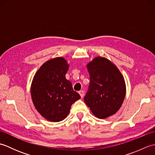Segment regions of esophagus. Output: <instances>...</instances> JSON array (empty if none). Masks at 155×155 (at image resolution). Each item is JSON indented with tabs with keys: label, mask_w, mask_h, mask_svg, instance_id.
I'll list each match as a JSON object with an SVG mask.
<instances>
[{
	"label": "esophagus",
	"mask_w": 155,
	"mask_h": 155,
	"mask_svg": "<svg viewBox=\"0 0 155 155\" xmlns=\"http://www.w3.org/2000/svg\"><path fill=\"white\" fill-rule=\"evenodd\" d=\"M78 93H79V94L81 95V98L83 97V96H84V91H80L79 92H78Z\"/></svg>",
	"instance_id": "34e87169"
}]
</instances>
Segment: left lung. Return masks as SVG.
<instances>
[{
	"mask_svg": "<svg viewBox=\"0 0 155 155\" xmlns=\"http://www.w3.org/2000/svg\"><path fill=\"white\" fill-rule=\"evenodd\" d=\"M90 84L84 101L98 118L115 114L121 107L126 93L123 75L107 58L98 57L87 64Z\"/></svg>",
	"mask_w": 155,
	"mask_h": 155,
	"instance_id": "1",
	"label": "left lung"
}]
</instances>
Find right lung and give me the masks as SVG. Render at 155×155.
<instances>
[{"label": "right lung", "instance_id": "right-lung-1", "mask_svg": "<svg viewBox=\"0 0 155 155\" xmlns=\"http://www.w3.org/2000/svg\"><path fill=\"white\" fill-rule=\"evenodd\" d=\"M68 69L65 59L55 58L42 64L33 78L31 89L32 102L38 113L49 121L64 119L72 103L81 98L66 79Z\"/></svg>", "mask_w": 155, "mask_h": 155}]
</instances>
